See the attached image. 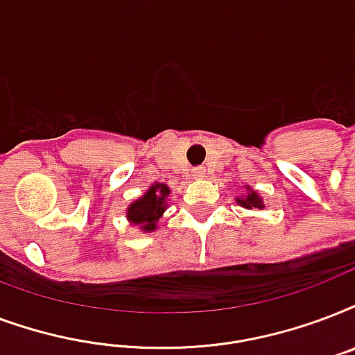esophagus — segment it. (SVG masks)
<instances>
[{
	"label": "esophagus",
	"instance_id": "obj_1",
	"mask_svg": "<svg viewBox=\"0 0 355 355\" xmlns=\"http://www.w3.org/2000/svg\"><path fill=\"white\" fill-rule=\"evenodd\" d=\"M193 178H205V169H193Z\"/></svg>",
	"mask_w": 355,
	"mask_h": 355
}]
</instances>
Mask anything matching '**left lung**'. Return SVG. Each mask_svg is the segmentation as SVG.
Instances as JSON below:
<instances>
[{
	"label": "left lung",
	"instance_id": "8db88e82",
	"mask_svg": "<svg viewBox=\"0 0 355 355\" xmlns=\"http://www.w3.org/2000/svg\"><path fill=\"white\" fill-rule=\"evenodd\" d=\"M236 202L240 205V207L250 208V210L251 208H259V210H261V208H264V205H262V199L259 197V193H257V191H253L251 188H248V196L242 197V199L238 197Z\"/></svg>",
	"mask_w": 355,
	"mask_h": 355
}]
</instances>
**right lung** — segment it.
Segmentation results:
<instances>
[{
  "label": "right lung",
  "instance_id": "1",
  "mask_svg": "<svg viewBox=\"0 0 355 355\" xmlns=\"http://www.w3.org/2000/svg\"><path fill=\"white\" fill-rule=\"evenodd\" d=\"M167 196H169V186L154 182L137 201H134L128 207L126 218H128L130 223L139 225L143 232L154 231L158 220L166 212Z\"/></svg>",
  "mask_w": 355,
  "mask_h": 355
}]
</instances>
